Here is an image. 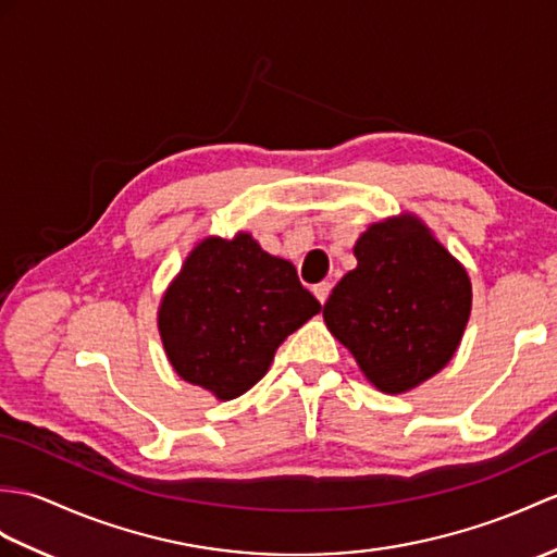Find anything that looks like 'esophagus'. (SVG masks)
I'll use <instances>...</instances> for the list:
<instances>
[{"label": "esophagus", "instance_id": "obj_1", "mask_svg": "<svg viewBox=\"0 0 557 557\" xmlns=\"http://www.w3.org/2000/svg\"><path fill=\"white\" fill-rule=\"evenodd\" d=\"M330 292H332V284H330V282H320V284H315V287H313V294L318 296V301H320V304H325V301H327Z\"/></svg>", "mask_w": 557, "mask_h": 557}]
</instances>
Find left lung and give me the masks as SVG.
I'll list each match as a JSON object with an SVG mask.
<instances>
[{"label":"left lung","mask_w":557,"mask_h":557,"mask_svg":"<svg viewBox=\"0 0 557 557\" xmlns=\"http://www.w3.org/2000/svg\"><path fill=\"white\" fill-rule=\"evenodd\" d=\"M354 253L358 268L322 315L377 389L404 394L454 358L470 318V277L412 215L368 227Z\"/></svg>","instance_id":"obj_1"}]
</instances>
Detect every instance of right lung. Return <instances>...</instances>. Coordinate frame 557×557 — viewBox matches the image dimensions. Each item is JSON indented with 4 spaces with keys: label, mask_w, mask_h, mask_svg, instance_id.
Masks as SVG:
<instances>
[{
    "label": "right lung",
    "mask_w": 557,
    "mask_h": 557,
    "mask_svg": "<svg viewBox=\"0 0 557 557\" xmlns=\"http://www.w3.org/2000/svg\"><path fill=\"white\" fill-rule=\"evenodd\" d=\"M318 310L296 268L239 232L189 253L163 296L159 330L180 377L230 400L263 377L277 346Z\"/></svg>",
    "instance_id": "add662e5"
}]
</instances>
